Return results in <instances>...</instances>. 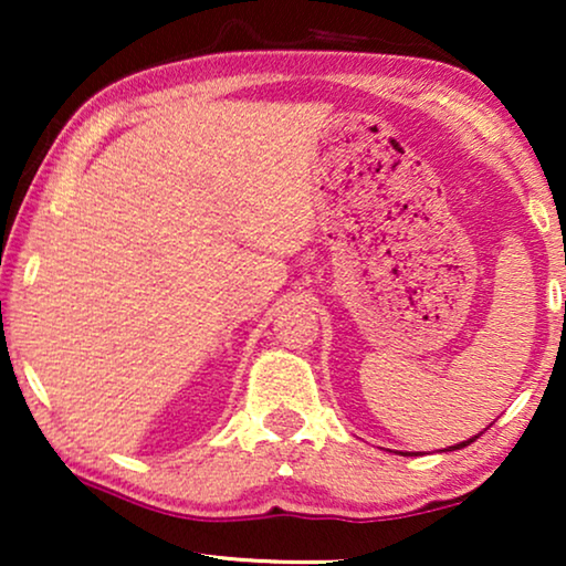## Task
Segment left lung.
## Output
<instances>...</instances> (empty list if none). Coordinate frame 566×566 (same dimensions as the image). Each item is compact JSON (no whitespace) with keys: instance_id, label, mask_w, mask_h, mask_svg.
I'll return each instance as SVG.
<instances>
[{"instance_id":"1","label":"left lung","mask_w":566,"mask_h":566,"mask_svg":"<svg viewBox=\"0 0 566 566\" xmlns=\"http://www.w3.org/2000/svg\"><path fill=\"white\" fill-rule=\"evenodd\" d=\"M484 430H486V428H484ZM479 436H482V432H479ZM479 436H474V438H469V440H463V443H455V446H451V448H446V451H459V448H463V446H469V443H474V440H476Z\"/></svg>"}]
</instances>
